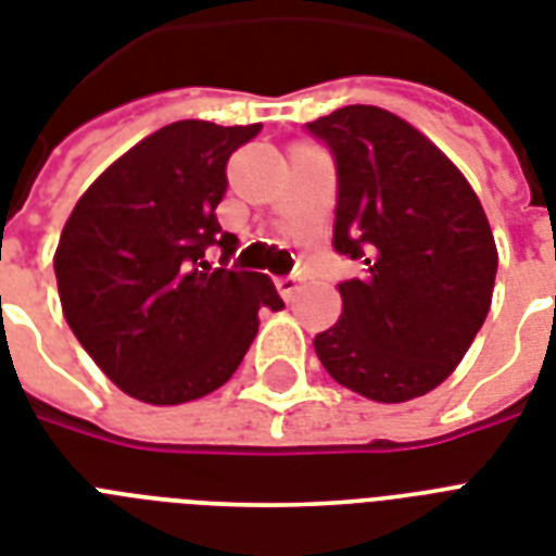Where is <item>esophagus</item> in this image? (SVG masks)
<instances>
[{
	"instance_id": "34e87169",
	"label": "esophagus",
	"mask_w": 556,
	"mask_h": 556,
	"mask_svg": "<svg viewBox=\"0 0 556 556\" xmlns=\"http://www.w3.org/2000/svg\"><path fill=\"white\" fill-rule=\"evenodd\" d=\"M274 288H277V294L282 300H294V294L300 291V277H277Z\"/></svg>"
}]
</instances>
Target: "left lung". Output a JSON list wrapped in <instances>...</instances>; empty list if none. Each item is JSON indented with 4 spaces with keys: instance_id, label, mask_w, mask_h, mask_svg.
I'll return each mask as SVG.
<instances>
[{
    "instance_id": "8db88e82",
    "label": "left lung",
    "mask_w": 556,
    "mask_h": 556,
    "mask_svg": "<svg viewBox=\"0 0 556 556\" xmlns=\"http://www.w3.org/2000/svg\"><path fill=\"white\" fill-rule=\"evenodd\" d=\"M308 129L338 161L334 251L364 265L338 286L343 314L314 352L369 401L427 395L491 312L500 253L482 201L427 135L387 109L343 106Z\"/></svg>"
}]
</instances>
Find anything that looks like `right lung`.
Wrapping results in <instances>:
<instances>
[{"label": "right lung", "instance_id": "right-lung-1", "mask_svg": "<svg viewBox=\"0 0 556 556\" xmlns=\"http://www.w3.org/2000/svg\"><path fill=\"white\" fill-rule=\"evenodd\" d=\"M262 124H169L109 164L74 204L54 253L65 323L117 389L176 406L230 380L260 329L279 312L265 274L213 268L236 236L216 222L227 159Z\"/></svg>", "mask_w": 556, "mask_h": 556}]
</instances>
